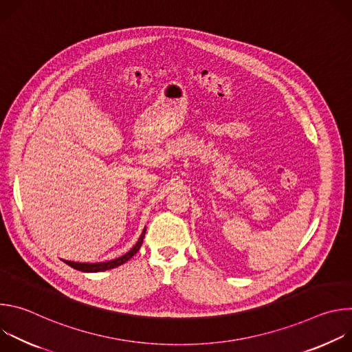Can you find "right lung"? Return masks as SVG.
I'll return each mask as SVG.
<instances>
[{"instance_id":"right-lung-1","label":"right lung","mask_w":352,"mask_h":352,"mask_svg":"<svg viewBox=\"0 0 352 352\" xmlns=\"http://www.w3.org/2000/svg\"><path fill=\"white\" fill-rule=\"evenodd\" d=\"M144 232H146V227L144 230L142 231L138 242L135 243V246L129 250V252H126L125 255L117 258V259H113V261H109V262H98V263H78V262H71V261H64L68 266L76 269V270H80V272H85V273H96V272H104V270H110V269H114V267H118L121 265H124L125 262H128L136 252L139 250L142 242H143V238H144Z\"/></svg>"}]
</instances>
